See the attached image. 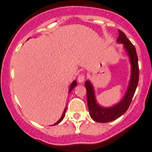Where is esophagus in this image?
<instances>
[{"instance_id": "34e87169", "label": "esophagus", "mask_w": 152, "mask_h": 152, "mask_svg": "<svg viewBox=\"0 0 152 152\" xmlns=\"http://www.w3.org/2000/svg\"><path fill=\"white\" fill-rule=\"evenodd\" d=\"M85 76L84 73H82V74H79V76H78V78H77V81L79 83H83L84 81H85Z\"/></svg>"}]
</instances>
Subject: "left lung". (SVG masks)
Here are the masks:
<instances>
[{"instance_id":"1","label":"left lung","mask_w":152,"mask_h":152,"mask_svg":"<svg viewBox=\"0 0 152 152\" xmlns=\"http://www.w3.org/2000/svg\"><path fill=\"white\" fill-rule=\"evenodd\" d=\"M119 36L117 42L123 44L131 64V76L128 87L122 100L119 103L110 107H104L99 105L95 96L94 87L89 80L85 82V85L87 90V105L90 117L93 121L99 123H107L116 120L124 115L128 110L132 98L138 85L139 67L138 59L135 48L132 44L122 31L118 30Z\"/></svg>"}]
</instances>
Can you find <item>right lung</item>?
I'll list each match as a JSON object with an SVG mask.
<instances>
[{
    "instance_id": "right-lung-1",
    "label": "right lung",
    "mask_w": 152,
    "mask_h": 152,
    "mask_svg": "<svg viewBox=\"0 0 152 152\" xmlns=\"http://www.w3.org/2000/svg\"><path fill=\"white\" fill-rule=\"evenodd\" d=\"M29 39V38H28ZM77 85V82H76V80H74L73 81V82H72L71 84H70V88H69V93H70V92L72 91V90H73V89L75 87H76V86ZM66 109H67V107H65V110H64V112H63V113H62V117L60 118V119H59V121H58L57 122H56V123H55L54 124H53V125H57L58 124H59L60 123L61 121H62V120H63V118H64V117H65V113H66Z\"/></svg>"
}]
</instances>
